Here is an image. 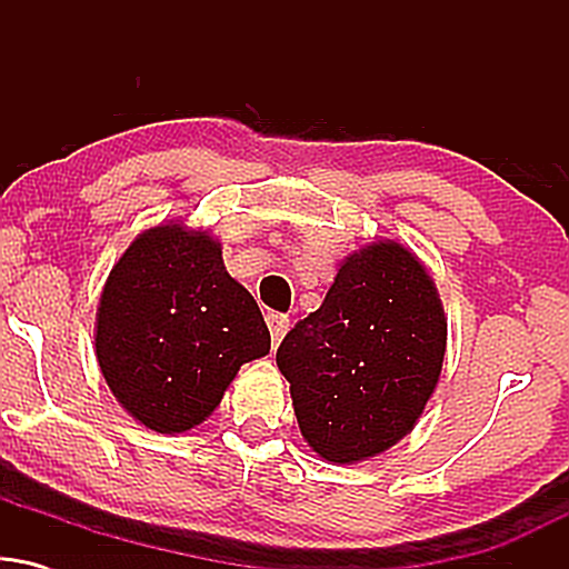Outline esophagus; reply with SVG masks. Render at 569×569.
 Returning <instances> with one entry per match:
<instances>
[{"instance_id": "obj_1", "label": "esophagus", "mask_w": 569, "mask_h": 569, "mask_svg": "<svg viewBox=\"0 0 569 569\" xmlns=\"http://www.w3.org/2000/svg\"><path fill=\"white\" fill-rule=\"evenodd\" d=\"M289 316H283V312H270L267 316V326H270V337H272V345H278L280 339L286 337V331H289Z\"/></svg>"}]
</instances>
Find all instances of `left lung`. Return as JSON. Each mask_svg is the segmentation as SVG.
Here are the masks:
<instances>
[{"label": "left lung", "instance_id": "obj_1", "mask_svg": "<svg viewBox=\"0 0 569 569\" xmlns=\"http://www.w3.org/2000/svg\"><path fill=\"white\" fill-rule=\"evenodd\" d=\"M447 321L426 267L371 243L337 270L323 305L278 348L293 415L323 460L358 462L415 428L439 382Z\"/></svg>", "mask_w": 569, "mask_h": 569}]
</instances>
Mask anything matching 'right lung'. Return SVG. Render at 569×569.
Listing matches in <instances>:
<instances>
[{"mask_svg":"<svg viewBox=\"0 0 569 569\" xmlns=\"http://www.w3.org/2000/svg\"><path fill=\"white\" fill-rule=\"evenodd\" d=\"M270 352L262 310L208 232L147 230L109 272L96 356L117 401L158 433L200 426L243 363Z\"/></svg>","mask_w":569,"mask_h":569,"instance_id":"1","label":"right lung"}]
</instances>
